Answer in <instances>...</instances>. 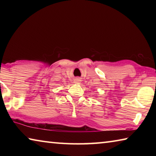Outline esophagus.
<instances>
[{
	"label": "esophagus",
	"instance_id": "esophagus-1",
	"mask_svg": "<svg viewBox=\"0 0 156 156\" xmlns=\"http://www.w3.org/2000/svg\"><path fill=\"white\" fill-rule=\"evenodd\" d=\"M75 81H76V83H79V82L80 81V78H77L75 80Z\"/></svg>",
	"mask_w": 156,
	"mask_h": 156
}]
</instances>
